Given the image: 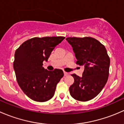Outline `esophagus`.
Here are the masks:
<instances>
[{
  "instance_id": "1",
  "label": "esophagus",
  "mask_w": 124,
  "mask_h": 124,
  "mask_svg": "<svg viewBox=\"0 0 124 124\" xmlns=\"http://www.w3.org/2000/svg\"><path fill=\"white\" fill-rule=\"evenodd\" d=\"M63 73H64V76H68V72H65V71H64V72H63Z\"/></svg>"
}]
</instances>
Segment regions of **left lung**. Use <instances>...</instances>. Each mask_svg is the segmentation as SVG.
Wrapping results in <instances>:
<instances>
[{
    "label": "left lung",
    "mask_w": 124,
    "mask_h": 124,
    "mask_svg": "<svg viewBox=\"0 0 124 124\" xmlns=\"http://www.w3.org/2000/svg\"><path fill=\"white\" fill-rule=\"evenodd\" d=\"M76 59V63L84 66L82 77L75 74L73 84L70 87L71 97L80 101L93 99L102 91L109 74L110 57L106 47L92 37H68Z\"/></svg>",
    "instance_id": "8db88e82"
}]
</instances>
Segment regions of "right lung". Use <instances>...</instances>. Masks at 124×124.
Returning a JSON list of instances; mask_svg holds the SVG:
<instances>
[{
    "label": "right lung",
    "mask_w": 124,
    "mask_h": 124,
    "mask_svg": "<svg viewBox=\"0 0 124 124\" xmlns=\"http://www.w3.org/2000/svg\"><path fill=\"white\" fill-rule=\"evenodd\" d=\"M64 39L63 37H35L16 50L13 67L17 83L32 100L46 102L54 96L57 84L64 74L62 70H45L42 62L47 61L52 51Z\"/></svg>",
    "instance_id": "obj_1"
}]
</instances>
